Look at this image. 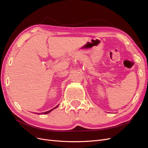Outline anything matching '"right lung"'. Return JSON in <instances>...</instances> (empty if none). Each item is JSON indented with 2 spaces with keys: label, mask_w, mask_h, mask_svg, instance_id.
<instances>
[{
  "label": "right lung",
  "mask_w": 148,
  "mask_h": 148,
  "mask_svg": "<svg viewBox=\"0 0 148 148\" xmlns=\"http://www.w3.org/2000/svg\"><path fill=\"white\" fill-rule=\"evenodd\" d=\"M58 106H59V105H58ZM58 106H57L56 107H54V108H53L52 109H51V110H49V111H47V112H42V113H41V114H49V112H50L51 111H52L53 109H54L55 108H56V107H58Z\"/></svg>",
  "instance_id": "1"
}]
</instances>
